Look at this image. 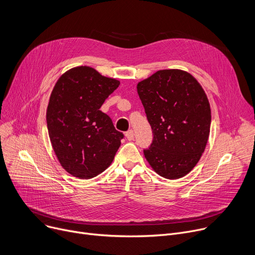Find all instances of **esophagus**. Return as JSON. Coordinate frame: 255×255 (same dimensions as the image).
<instances>
[{"instance_id":"obj_1","label":"esophagus","mask_w":255,"mask_h":255,"mask_svg":"<svg viewBox=\"0 0 255 255\" xmlns=\"http://www.w3.org/2000/svg\"><path fill=\"white\" fill-rule=\"evenodd\" d=\"M126 136H127V139H128V141L133 140V130H132V129L128 130V131L126 132Z\"/></svg>"}]
</instances>
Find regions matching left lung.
<instances>
[{
	"instance_id": "8db88e82",
	"label": "left lung",
	"mask_w": 255,
	"mask_h": 255,
	"mask_svg": "<svg viewBox=\"0 0 255 255\" xmlns=\"http://www.w3.org/2000/svg\"><path fill=\"white\" fill-rule=\"evenodd\" d=\"M153 132L144 155L165 179H179L199 161L209 136L211 112L200 84L188 72L165 69L136 86Z\"/></svg>"
}]
</instances>
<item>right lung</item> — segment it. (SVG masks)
<instances>
[{"mask_svg": "<svg viewBox=\"0 0 255 255\" xmlns=\"http://www.w3.org/2000/svg\"><path fill=\"white\" fill-rule=\"evenodd\" d=\"M89 66L69 69L56 83L47 109L49 136L63 168L80 179H92L113 161L124 133L100 110L120 86Z\"/></svg>", "mask_w": 255, "mask_h": 255, "instance_id": "right-lung-1", "label": "right lung"}]
</instances>
